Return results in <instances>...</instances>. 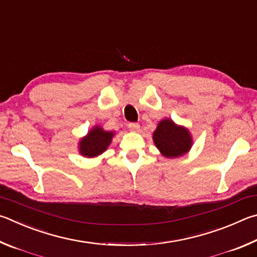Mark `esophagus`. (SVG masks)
<instances>
[{
  "mask_svg": "<svg viewBox=\"0 0 257 257\" xmlns=\"http://www.w3.org/2000/svg\"><path fill=\"white\" fill-rule=\"evenodd\" d=\"M128 128L131 130V131L137 132L139 131V128H140V125H139V123H128Z\"/></svg>",
  "mask_w": 257,
  "mask_h": 257,
  "instance_id": "obj_1",
  "label": "esophagus"
}]
</instances>
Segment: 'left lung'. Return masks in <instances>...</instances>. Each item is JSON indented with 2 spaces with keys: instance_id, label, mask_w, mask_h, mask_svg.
<instances>
[{
  "instance_id": "8db88e82",
  "label": "left lung",
  "mask_w": 257,
  "mask_h": 257,
  "mask_svg": "<svg viewBox=\"0 0 257 257\" xmlns=\"http://www.w3.org/2000/svg\"><path fill=\"white\" fill-rule=\"evenodd\" d=\"M157 148L167 158H176L190 150L192 146L191 136L186 128L174 124L173 120H161L154 133Z\"/></svg>"
}]
</instances>
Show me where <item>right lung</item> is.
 <instances>
[{
    "label": "right lung",
    "instance_id": "right-lung-1",
    "mask_svg": "<svg viewBox=\"0 0 257 257\" xmlns=\"http://www.w3.org/2000/svg\"><path fill=\"white\" fill-rule=\"evenodd\" d=\"M112 133L103 131L100 127H94L89 132L88 137L80 142V152L85 157H96L107 149L111 141Z\"/></svg>",
    "mask_w": 257,
    "mask_h": 257
}]
</instances>
